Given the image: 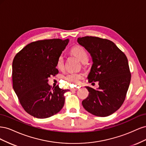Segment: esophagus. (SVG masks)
Returning a JSON list of instances; mask_svg holds the SVG:
<instances>
[{"instance_id": "1", "label": "esophagus", "mask_w": 146, "mask_h": 146, "mask_svg": "<svg viewBox=\"0 0 146 146\" xmlns=\"http://www.w3.org/2000/svg\"><path fill=\"white\" fill-rule=\"evenodd\" d=\"M78 90V88H72V89H71L70 90H71V91H77Z\"/></svg>"}]
</instances>
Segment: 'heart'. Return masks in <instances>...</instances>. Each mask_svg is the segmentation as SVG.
Segmentation results:
<instances>
[{
	"instance_id": "heart-1",
	"label": "heart",
	"mask_w": 146,
	"mask_h": 146,
	"mask_svg": "<svg viewBox=\"0 0 146 146\" xmlns=\"http://www.w3.org/2000/svg\"><path fill=\"white\" fill-rule=\"evenodd\" d=\"M72 54L75 56H77L80 61L83 63H85L88 61V56L87 52L84 48L80 46H76L73 47L71 49ZM56 67L59 69H62L64 67V59L63 56H60L59 58L57 60ZM82 76L80 74L75 73V72H70L68 74L64 77V79L67 81L69 83H73V84H77L79 81H80Z\"/></svg>"
}]
</instances>
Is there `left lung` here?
<instances>
[{
	"label": "left lung",
	"mask_w": 146,
	"mask_h": 146,
	"mask_svg": "<svg viewBox=\"0 0 146 146\" xmlns=\"http://www.w3.org/2000/svg\"><path fill=\"white\" fill-rule=\"evenodd\" d=\"M77 42L92 58L88 82H98L99 85L97 90L85 86L89 95L82 101L83 107L97 116L111 115L121 107L129 87L131 74L127 56L108 39L85 36L78 38Z\"/></svg>",
	"instance_id": "1"
}]
</instances>
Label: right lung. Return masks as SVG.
<instances>
[{
	"label": "right lung",
	"mask_w": 146,
	"mask_h": 146,
	"mask_svg": "<svg viewBox=\"0 0 146 146\" xmlns=\"http://www.w3.org/2000/svg\"><path fill=\"white\" fill-rule=\"evenodd\" d=\"M69 39H45L31 42L16 55L12 64L13 88L25 111L44 119L58 113L64 93L58 85L51 89L48 78L58 73L57 60Z\"/></svg>",
	"instance_id": "right-lung-1"
}]
</instances>
